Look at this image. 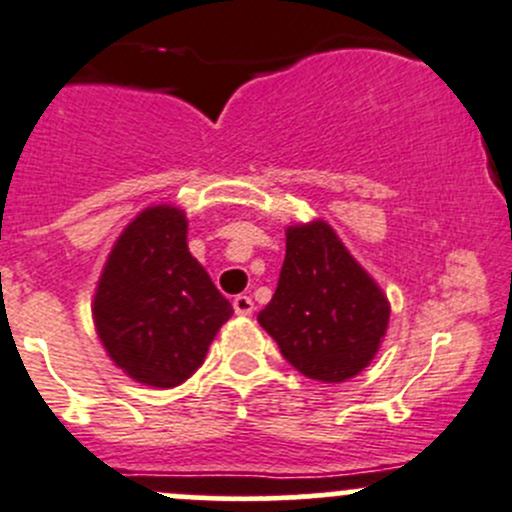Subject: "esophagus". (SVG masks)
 <instances>
[{
  "label": "esophagus",
  "instance_id": "34e87169",
  "mask_svg": "<svg viewBox=\"0 0 512 512\" xmlns=\"http://www.w3.org/2000/svg\"><path fill=\"white\" fill-rule=\"evenodd\" d=\"M232 307H235V312L240 317H250L252 310H255V302H252V297L247 295H237L235 300H232Z\"/></svg>",
  "mask_w": 512,
  "mask_h": 512
}]
</instances>
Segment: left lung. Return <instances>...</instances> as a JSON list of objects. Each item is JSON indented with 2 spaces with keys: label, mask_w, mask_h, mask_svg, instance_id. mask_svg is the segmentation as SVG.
<instances>
[{
  "label": "left lung",
  "mask_w": 512,
  "mask_h": 512,
  "mask_svg": "<svg viewBox=\"0 0 512 512\" xmlns=\"http://www.w3.org/2000/svg\"><path fill=\"white\" fill-rule=\"evenodd\" d=\"M285 237L277 290L257 322L305 377L350 380L385 340L388 295L325 220L290 225Z\"/></svg>",
  "instance_id": "1"
}]
</instances>
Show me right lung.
<instances>
[{
  "label": "right lung",
  "mask_w": 512,
  "mask_h": 512,
  "mask_svg": "<svg viewBox=\"0 0 512 512\" xmlns=\"http://www.w3.org/2000/svg\"><path fill=\"white\" fill-rule=\"evenodd\" d=\"M230 317L232 305L187 247L185 210L150 205L124 227L92 300L99 342L124 375L177 388Z\"/></svg>",
  "instance_id": "1"
}]
</instances>
